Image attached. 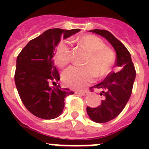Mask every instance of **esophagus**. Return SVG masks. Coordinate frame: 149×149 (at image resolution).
Here are the masks:
<instances>
[{
	"mask_svg": "<svg viewBox=\"0 0 149 149\" xmlns=\"http://www.w3.org/2000/svg\"><path fill=\"white\" fill-rule=\"evenodd\" d=\"M77 93L79 94V95H82V96H86L88 94L89 91H77L76 92Z\"/></svg>",
	"mask_w": 149,
	"mask_h": 149,
	"instance_id": "esophagus-1",
	"label": "esophagus"
}]
</instances>
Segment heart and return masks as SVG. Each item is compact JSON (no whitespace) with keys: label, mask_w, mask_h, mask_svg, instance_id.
Segmentation results:
<instances>
[{"label":"heart","mask_w":149,"mask_h":149,"mask_svg":"<svg viewBox=\"0 0 149 149\" xmlns=\"http://www.w3.org/2000/svg\"><path fill=\"white\" fill-rule=\"evenodd\" d=\"M77 43L89 52L85 67L70 66L62 74V79L66 86L71 88H81L94 80L96 76L103 77L110 72L115 63L113 52L105 47L100 38L93 35L79 37ZM72 51L70 43L66 40L61 41L56 49L55 58L59 66H65L70 62Z\"/></svg>","instance_id":"1"}]
</instances>
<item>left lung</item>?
Listing matches in <instances>:
<instances>
[{"instance_id":"left-lung-1","label":"left lung","mask_w":149,"mask_h":149,"mask_svg":"<svg viewBox=\"0 0 149 149\" xmlns=\"http://www.w3.org/2000/svg\"><path fill=\"white\" fill-rule=\"evenodd\" d=\"M89 31L104 37L113 46L117 55L116 65L119 71L111 72L101 83L90 88L91 91L93 88L101 91L100 94L104 97L101 104L95 108L86 107L87 114L93 121L106 123L118 117L126 106L132 94L136 72L127 48L110 31L100 29Z\"/></svg>"}]
</instances>
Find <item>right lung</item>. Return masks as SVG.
<instances>
[{"label": "right lung", "instance_id": "right-lung-1", "mask_svg": "<svg viewBox=\"0 0 149 149\" xmlns=\"http://www.w3.org/2000/svg\"><path fill=\"white\" fill-rule=\"evenodd\" d=\"M79 29H49L31 40L17 57L15 74L17 92L28 110L36 117L45 120L60 115L64 100L73 94L70 89L56 85L60 79L54 64V55L61 38H66Z\"/></svg>", "mask_w": 149, "mask_h": 149}]
</instances>
